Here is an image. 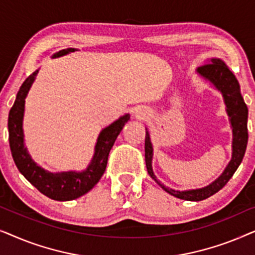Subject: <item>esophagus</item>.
I'll use <instances>...</instances> for the list:
<instances>
[{"label": "esophagus", "mask_w": 255, "mask_h": 255, "mask_svg": "<svg viewBox=\"0 0 255 255\" xmlns=\"http://www.w3.org/2000/svg\"><path fill=\"white\" fill-rule=\"evenodd\" d=\"M134 116L138 118V120H145L146 117H147V111L142 109V108H138V109H135L134 111Z\"/></svg>", "instance_id": "1"}]
</instances>
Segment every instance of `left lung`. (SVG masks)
<instances>
[{
  "instance_id": "left-lung-1",
  "label": "left lung",
  "mask_w": 255,
  "mask_h": 255,
  "mask_svg": "<svg viewBox=\"0 0 255 255\" xmlns=\"http://www.w3.org/2000/svg\"><path fill=\"white\" fill-rule=\"evenodd\" d=\"M201 67L196 69V73L201 78L207 80L222 94L223 100L225 104V111L228 114L230 125L232 130V156L228 166L223 170V173L210 184L203 188L188 190H175L173 188L166 187L165 184L160 182L156 179L154 172H153L152 160H153V145L151 141V135L147 128H146L145 137V161L146 168L149 176L162 188L166 193L173 195L174 197L181 198L184 201H203L205 198L212 196L217 193L229 182L233 174L245 155L247 140H249V132H247V118H249V109L245 101L243 99L242 92H240V85L235 74L230 71L228 65L222 59L211 58L205 61Z\"/></svg>"
}]
</instances>
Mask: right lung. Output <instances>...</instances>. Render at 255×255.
Segmentation results:
<instances>
[{"mask_svg": "<svg viewBox=\"0 0 255 255\" xmlns=\"http://www.w3.org/2000/svg\"><path fill=\"white\" fill-rule=\"evenodd\" d=\"M75 51L78 50L76 48L61 50L52 55V59L64 57ZM38 72L39 69L33 72L23 82L17 93L15 103L10 109L8 118L10 149H11L13 161L20 174L41 194L55 201H72L92 190L102 177L107 168L110 149L114 146L118 134L123 130L124 125L130 120V114L123 115L118 120L113 122L109 127L102 128L97 137L93 158L86 169L81 172H76V170L48 172L38 165L36 161H33L24 144L23 120L24 111H25V99L31 86L36 80Z\"/></svg>", "mask_w": 255, "mask_h": 255, "instance_id": "1", "label": "right lung"}]
</instances>
